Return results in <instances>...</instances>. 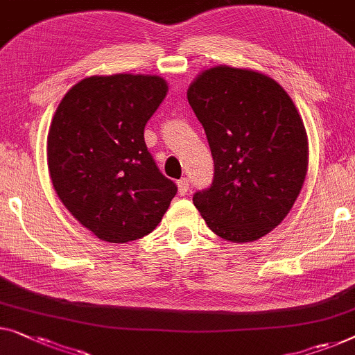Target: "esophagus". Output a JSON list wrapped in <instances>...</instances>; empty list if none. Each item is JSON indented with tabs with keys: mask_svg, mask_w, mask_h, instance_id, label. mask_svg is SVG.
I'll list each match as a JSON object with an SVG mask.
<instances>
[{
	"mask_svg": "<svg viewBox=\"0 0 355 355\" xmlns=\"http://www.w3.org/2000/svg\"><path fill=\"white\" fill-rule=\"evenodd\" d=\"M189 187H190V182H189L187 178H181V179H179V181H178L179 195H187Z\"/></svg>",
	"mask_w": 355,
	"mask_h": 355,
	"instance_id": "obj_1",
	"label": "esophagus"
}]
</instances>
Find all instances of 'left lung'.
<instances>
[{
	"label": "left lung",
	"mask_w": 355,
	"mask_h": 355,
	"mask_svg": "<svg viewBox=\"0 0 355 355\" xmlns=\"http://www.w3.org/2000/svg\"><path fill=\"white\" fill-rule=\"evenodd\" d=\"M189 104L214 160L193 205L220 239L253 241L275 229L301 192L307 136L284 88L253 70L214 67L190 85Z\"/></svg>",
	"instance_id": "1"
}]
</instances>
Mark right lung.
<instances>
[{"label": "right lung", "mask_w": 355, "mask_h": 355, "mask_svg": "<svg viewBox=\"0 0 355 355\" xmlns=\"http://www.w3.org/2000/svg\"><path fill=\"white\" fill-rule=\"evenodd\" d=\"M166 91L160 76H89L55 110L51 181L65 208L101 240L125 243L150 234L178 192L144 141Z\"/></svg>", "instance_id": "obj_1"}]
</instances>
